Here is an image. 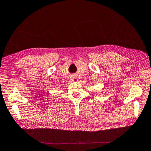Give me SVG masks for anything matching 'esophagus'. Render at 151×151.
I'll list each match as a JSON object with an SVG mask.
<instances>
[{"instance_id":"1","label":"esophagus","mask_w":151,"mask_h":151,"mask_svg":"<svg viewBox=\"0 0 151 151\" xmlns=\"http://www.w3.org/2000/svg\"><path fill=\"white\" fill-rule=\"evenodd\" d=\"M73 80V81H78V80H77V78H74Z\"/></svg>"}]
</instances>
